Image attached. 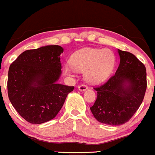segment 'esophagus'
<instances>
[{
	"mask_svg": "<svg viewBox=\"0 0 155 155\" xmlns=\"http://www.w3.org/2000/svg\"><path fill=\"white\" fill-rule=\"evenodd\" d=\"M78 89H79V91H85L86 89H87V86L85 84H82V85H79L78 86Z\"/></svg>",
	"mask_w": 155,
	"mask_h": 155,
	"instance_id": "esophagus-1",
	"label": "esophagus"
}]
</instances>
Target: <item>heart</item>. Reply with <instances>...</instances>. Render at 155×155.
Here are the masks:
<instances>
[{
  "mask_svg": "<svg viewBox=\"0 0 155 155\" xmlns=\"http://www.w3.org/2000/svg\"><path fill=\"white\" fill-rule=\"evenodd\" d=\"M114 64L115 58L109 50L87 48L73 54L70 64L64 66V72L67 74H71L73 68L84 71V76L87 82L98 83L110 74Z\"/></svg>",
  "mask_w": 155,
  "mask_h": 155,
  "instance_id": "obj_1",
  "label": "heart"
}]
</instances>
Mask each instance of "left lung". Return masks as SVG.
Wrapping results in <instances>:
<instances>
[{
  "instance_id": "1",
  "label": "left lung",
  "mask_w": 155,
  "mask_h": 155,
  "mask_svg": "<svg viewBox=\"0 0 155 155\" xmlns=\"http://www.w3.org/2000/svg\"><path fill=\"white\" fill-rule=\"evenodd\" d=\"M120 64L116 72L102 85L94 87L97 96L90 107L103 124L121 125L133 117L144 99L147 88L146 69L129 51L118 50Z\"/></svg>"
}]
</instances>
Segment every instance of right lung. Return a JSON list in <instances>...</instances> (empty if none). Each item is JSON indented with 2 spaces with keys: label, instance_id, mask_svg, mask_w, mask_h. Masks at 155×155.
Segmentation results:
<instances>
[{
  "label": "right lung",
  "instance_id": "1",
  "mask_svg": "<svg viewBox=\"0 0 155 155\" xmlns=\"http://www.w3.org/2000/svg\"><path fill=\"white\" fill-rule=\"evenodd\" d=\"M59 46L26 50L10 64L7 91L12 107L31 124L54 118L73 86L58 84L61 73Z\"/></svg>",
  "mask_w": 155,
  "mask_h": 155
}]
</instances>
